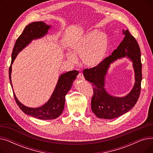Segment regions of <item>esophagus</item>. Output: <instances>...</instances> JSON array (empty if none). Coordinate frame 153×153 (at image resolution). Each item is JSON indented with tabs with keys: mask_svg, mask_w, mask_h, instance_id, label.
<instances>
[{
	"mask_svg": "<svg viewBox=\"0 0 153 153\" xmlns=\"http://www.w3.org/2000/svg\"><path fill=\"white\" fill-rule=\"evenodd\" d=\"M78 79H81V80H84V75L82 73H79L77 76Z\"/></svg>",
	"mask_w": 153,
	"mask_h": 153,
	"instance_id": "34e87169",
	"label": "esophagus"
}]
</instances>
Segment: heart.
Segmentation results:
<instances>
[{
    "mask_svg": "<svg viewBox=\"0 0 153 153\" xmlns=\"http://www.w3.org/2000/svg\"><path fill=\"white\" fill-rule=\"evenodd\" d=\"M108 48L109 38L107 34L93 30L88 32L72 45L73 54L68 53L66 57L71 62L76 63V56H81L85 66L94 68L99 66L105 58Z\"/></svg>",
    "mask_w": 153,
    "mask_h": 153,
    "instance_id": "heart-1",
    "label": "heart"
}]
</instances>
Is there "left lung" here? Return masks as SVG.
Listing matches in <instances>:
<instances>
[{
    "mask_svg": "<svg viewBox=\"0 0 153 153\" xmlns=\"http://www.w3.org/2000/svg\"><path fill=\"white\" fill-rule=\"evenodd\" d=\"M123 31L125 35L123 40L111 55L104 59L99 66L83 71L85 79L91 82L93 86L92 110L100 118L113 119L125 114L134 106L140 95L142 79L140 48L129 30ZM125 56L133 61L136 82L132 91L125 97H113L109 95L104 88L105 77L109 64L117 59Z\"/></svg>",
    "mask_w": 153,
    "mask_h": 153,
    "instance_id": "obj_1",
    "label": "left lung"
}]
</instances>
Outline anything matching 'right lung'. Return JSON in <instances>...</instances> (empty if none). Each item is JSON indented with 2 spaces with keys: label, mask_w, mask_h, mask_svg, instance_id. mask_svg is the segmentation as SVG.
I'll return each mask as SVG.
<instances>
[{
  "label": "right lung",
  "mask_w": 153,
  "mask_h": 153,
  "mask_svg": "<svg viewBox=\"0 0 153 153\" xmlns=\"http://www.w3.org/2000/svg\"><path fill=\"white\" fill-rule=\"evenodd\" d=\"M50 26L43 22H36L30 23L23 30L22 33L16 41L12 53V61L9 68V79L11 86L12 64L19 53L28 45L31 40L43 36L47 33ZM79 74L77 71H71L61 74L58 79L55 89L50 100L44 105L38 108H30L23 105L17 98L14 92L13 96L16 103L24 113L41 120H52L58 118L64 110L65 96L71 89L72 83Z\"/></svg>",
  "instance_id": "add662e5"
}]
</instances>
